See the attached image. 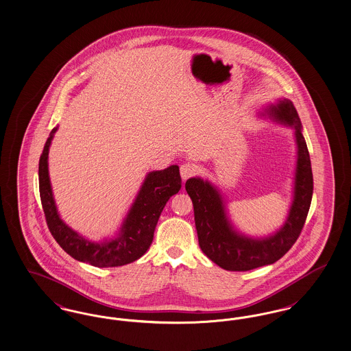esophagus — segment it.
I'll return each mask as SVG.
<instances>
[{"mask_svg":"<svg viewBox=\"0 0 351 351\" xmlns=\"http://www.w3.org/2000/svg\"><path fill=\"white\" fill-rule=\"evenodd\" d=\"M195 173H196V166H195V165L183 163V165L180 166V175H182L183 182H185L186 179H189L191 176H193Z\"/></svg>","mask_w":351,"mask_h":351,"instance_id":"obj_1","label":"esophagus"}]
</instances>
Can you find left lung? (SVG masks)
Returning <instances> with one entry per match:
<instances>
[{
	"label": "left lung",
	"mask_w": 351,
	"mask_h": 351,
	"mask_svg": "<svg viewBox=\"0 0 351 351\" xmlns=\"http://www.w3.org/2000/svg\"><path fill=\"white\" fill-rule=\"evenodd\" d=\"M259 116L293 129L298 149L292 202L283 225L276 232L265 237L239 232L228 213L226 200L217 185L199 176L185 183V191L193 204L200 249L212 262L228 271H249L279 261L299 238L313 195L311 158L292 101L283 97L268 104Z\"/></svg>",
	"instance_id": "left-lung-1"
}]
</instances>
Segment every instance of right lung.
<instances>
[{
	"label": "right lung",
	"mask_w": 351,
	"mask_h": 351,
	"mask_svg": "<svg viewBox=\"0 0 351 351\" xmlns=\"http://www.w3.org/2000/svg\"><path fill=\"white\" fill-rule=\"evenodd\" d=\"M58 126L52 129L39 159V193L52 237L73 259L95 267H118L139 259L154 239V232L163 208L182 188L179 167L172 165L151 171L141 185L134 202L113 238L89 241L60 218L53 199L49 175V151Z\"/></svg>",
	"instance_id": "right-lung-1"
}]
</instances>
